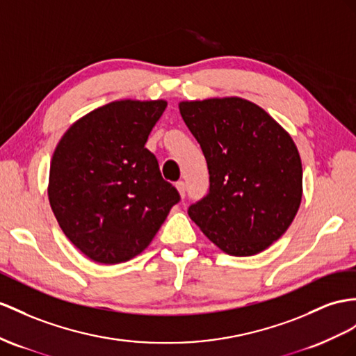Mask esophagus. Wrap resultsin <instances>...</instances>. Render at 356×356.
Masks as SVG:
<instances>
[{
    "label": "esophagus",
    "instance_id": "esophagus-1",
    "mask_svg": "<svg viewBox=\"0 0 356 356\" xmlns=\"http://www.w3.org/2000/svg\"><path fill=\"white\" fill-rule=\"evenodd\" d=\"M176 188H177V191H179V194H180V197L184 198L185 197V194H186V185H185V181H177L176 184Z\"/></svg>",
    "mask_w": 356,
    "mask_h": 356
}]
</instances>
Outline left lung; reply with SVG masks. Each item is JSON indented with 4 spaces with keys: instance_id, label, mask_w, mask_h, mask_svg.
Masks as SVG:
<instances>
[{
    "instance_id": "8db88e82",
    "label": "left lung",
    "mask_w": 356,
    "mask_h": 356,
    "mask_svg": "<svg viewBox=\"0 0 356 356\" xmlns=\"http://www.w3.org/2000/svg\"><path fill=\"white\" fill-rule=\"evenodd\" d=\"M207 162L209 194L188 215L236 257L265 251L286 233L302 198V163L291 136L242 97L180 102Z\"/></svg>"
}]
</instances>
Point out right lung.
<instances>
[{"label":"right lung","instance_id":"add662e5","mask_svg":"<svg viewBox=\"0 0 356 356\" xmlns=\"http://www.w3.org/2000/svg\"><path fill=\"white\" fill-rule=\"evenodd\" d=\"M165 100H115L81 117L52 154L48 197L63 233L102 265L138 256L179 203L144 147Z\"/></svg>","mask_w":356,"mask_h":356}]
</instances>
